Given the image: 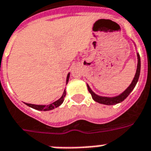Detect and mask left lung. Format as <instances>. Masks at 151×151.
Instances as JSON below:
<instances>
[{"label":"left lung","mask_w":151,"mask_h":151,"mask_svg":"<svg viewBox=\"0 0 151 151\" xmlns=\"http://www.w3.org/2000/svg\"><path fill=\"white\" fill-rule=\"evenodd\" d=\"M137 57H138V64H137L136 73H135L134 79L132 81V82L131 83V85L127 88V89H125V91H124L121 94H119L118 96H112V97H107V96H99V95L95 93L91 89L90 87H89L88 84H87V87H88V92L91 93L92 97H93V99L94 101H96V102H98V103L100 104H106V105H113V104H116L118 103H120V102L124 101V100L128 96V95L132 93V90L134 89V88L135 87V86H136L137 82H138V80H139V78L141 62H140V56L139 55V53H137Z\"/></svg>","instance_id":"8db88e82"}]
</instances>
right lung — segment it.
Returning a JSON list of instances; mask_svg holds the SVG:
<instances>
[{
	"mask_svg": "<svg viewBox=\"0 0 151 151\" xmlns=\"http://www.w3.org/2000/svg\"><path fill=\"white\" fill-rule=\"evenodd\" d=\"M69 78H70V73H68L67 78H66V83H68ZM65 94H66V92H65V89L64 92H63V96H61V98H59L58 101H55V102H53L52 104H47V105H38V104H32L27 103H25V104H27V106L31 107V108L35 109V110H39V111H50V110H52L55 108L60 106L63 101H64V97L65 96Z\"/></svg>",
	"mask_w": 151,
	"mask_h": 151,
	"instance_id": "right-lung-1",
	"label": "right lung"
}]
</instances>
